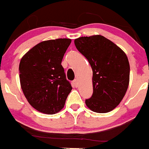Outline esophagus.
<instances>
[{"label":"esophagus","instance_id":"esophagus-1","mask_svg":"<svg viewBox=\"0 0 149 149\" xmlns=\"http://www.w3.org/2000/svg\"><path fill=\"white\" fill-rule=\"evenodd\" d=\"M72 84L74 85V86H75V87H77L78 86V82H77V80H74L73 81H72Z\"/></svg>","mask_w":149,"mask_h":149}]
</instances>
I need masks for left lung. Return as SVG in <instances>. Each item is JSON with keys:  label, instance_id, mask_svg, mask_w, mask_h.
Wrapping results in <instances>:
<instances>
[{"label": "left lung", "instance_id": "1", "mask_svg": "<svg viewBox=\"0 0 149 149\" xmlns=\"http://www.w3.org/2000/svg\"><path fill=\"white\" fill-rule=\"evenodd\" d=\"M93 71V94L86 104L93 112L108 113L118 106L128 88L130 63L124 51L107 38L96 35L74 40Z\"/></svg>", "mask_w": 149, "mask_h": 149}]
</instances>
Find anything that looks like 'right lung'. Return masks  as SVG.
I'll list each match as a JSON object with an SVG mask.
<instances>
[{"label": "right lung", "instance_id": "right-lung-1", "mask_svg": "<svg viewBox=\"0 0 149 149\" xmlns=\"http://www.w3.org/2000/svg\"><path fill=\"white\" fill-rule=\"evenodd\" d=\"M70 39L42 42L19 63V80L29 104L38 111L55 114L64 107L72 88L61 65Z\"/></svg>", "mask_w": 149, "mask_h": 149}]
</instances>
